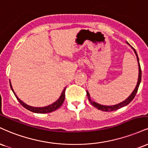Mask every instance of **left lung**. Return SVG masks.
Here are the masks:
<instances>
[{
	"label": "left lung",
	"mask_w": 148,
	"mask_h": 148,
	"mask_svg": "<svg viewBox=\"0 0 148 148\" xmlns=\"http://www.w3.org/2000/svg\"><path fill=\"white\" fill-rule=\"evenodd\" d=\"M127 44H129V43H127ZM132 49L134 50V51L135 54H136V58H137V62H138V82H137V84H136V87H135L134 90L132 93V94L130 95V96L126 99V100H125L124 101L121 102V103L117 104V105H113V106L102 105H100V104L97 103V102L93 101V100H92L91 99V97H90L89 93H88V91H86V95H87L88 99V100H89V102H91V104L93 106V107H95V108L99 109V110H102V111H103V112H112V111L117 110V109H121V108H122V107H125V106L127 105L128 104H129L130 102H131L132 101L133 99L134 98L135 95H136V93H137V91H138V86H139L140 81H141V69H140V64H139V59H138V55H137L136 50H135L134 48H133V47H132Z\"/></svg>",
	"instance_id": "obj_1"
}]
</instances>
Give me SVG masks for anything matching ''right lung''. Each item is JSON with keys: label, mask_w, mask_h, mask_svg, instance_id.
<instances>
[{"label": "right lung", "mask_w": 148, "mask_h": 148, "mask_svg": "<svg viewBox=\"0 0 148 148\" xmlns=\"http://www.w3.org/2000/svg\"><path fill=\"white\" fill-rule=\"evenodd\" d=\"M10 87H11L12 91H13L14 94L15 95L16 98L17 100H18V102H20V104L23 107H25V109H27V110L30 111V112H32L34 113H37V114H46V113H50L52 112H54V111L57 110V109L60 108V107L62 106V104L64 101V99H65V91H66V87L64 88V89L62 91V94H61L60 98L57 100L56 102H55L54 103L51 104V105L46 106V107H31V106H29L27 105H26L25 103H24L22 100H21L20 99L18 98L16 95L14 91L13 90V88H12L11 82L10 80Z\"/></svg>", "instance_id": "1"}]
</instances>
